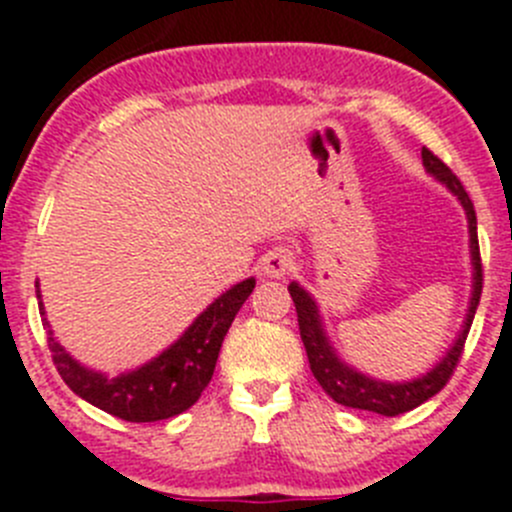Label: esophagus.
Segmentation results:
<instances>
[{"label":"esophagus","instance_id":"esophagus-1","mask_svg":"<svg viewBox=\"0 0 512 512\" xmlns=\"http://www.w3.org/2000/svg\"><path fill=\"white\" fill-rule=\"evenodd\" d=\"M261 271L271 279H282L292 271V253L287 248H274L261 259Z\"/></svg>","mask_w":512,"mask_h":512}]
</instances>
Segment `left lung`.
Here are the masks:
<instances>
[{
  "instance_id": "1",
  "label": "left lung",
  "mask_w": 512,
  "mask_h": 512,
  "mask_svg": "<svg viewBox=\"0 0 512 512\" xmlns=\"http://www.w3.org/2000/svg\"><path fill=\"white\" fill-rule=\"evenodd\" d=\"M423 164L425 169L436 176L438 182H443L451 192L459 197V202L467 210L469 220V241H472V264H474V292L472 302H469L467 323L464 330L459 333L456 343L451 346V351L443 356V361L438 366H433L431 372L425 377L413 379V382L405 384H390V382H377V379L364 377L356 369H348L330 348L328 338L323 333V325H320L318 307L312 302V297L307 295L305 289L297 287L295 282L289 284V295L295 302L297 310V323H300V336L305 343L307 361H310L312 377L318 379V384L328 392L338 405H346V408L356 410H369V413L379 415H400L408 413V410L418 408L425 400H431L436 392H441L446 387V382L451 379L454 369L459 366L461 354H464V343H467L469 328H472L474 312H477L479 295H482V256H479V241H477V215H474V205L469 200L467 189L461 187L459 176L443 164L441 158L433 151L423 146Z\"/></svg>"
}]
</instances>
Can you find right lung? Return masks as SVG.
Here are the masks:
<instances>
[{
    "label": "right lung",
    "mask_w": 512,
    "mask_h": 512,
    "mask_svg": "<svg viewBox=\"0 0 512 512\" xmlns=\"http://www.w3.org/2000/svg\"><path fill=\"white\" fill-rule=\"evenodd\" d=\"M253 287H256V279H246L228 289L189 325L187 333L174 346L166 348L164 354L135 372L115 379L89 372L63 351V346L51 333L48 348L53 354V364L76 395L115 418L128 420V423L174 418L192 408L210 384L225 333ZM40 315H45L43 302H40Z\"/></svg>",
    "instance_id": "1"
}]
</instances>
